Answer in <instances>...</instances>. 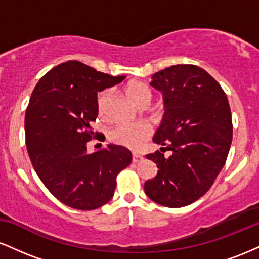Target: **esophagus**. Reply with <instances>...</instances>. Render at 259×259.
Wrapping results in <instances>:
<instances>
[{
	"label": "esophagus",
	"instance_id": "1",
	"mask_svg": "<svg viewBox=\"0 0 259 259\" xmlns=\"http://www.w3.org/2000/svg\"><path fill=\"white\" fill-rule=\"evenodd\" d=\"M142 159H144V157H142L141 154H139V153H133V162H134V163L141 162Z\"/></svg>",
	"mask_w": 259,
	"mask_h": 259
}]
</instances>
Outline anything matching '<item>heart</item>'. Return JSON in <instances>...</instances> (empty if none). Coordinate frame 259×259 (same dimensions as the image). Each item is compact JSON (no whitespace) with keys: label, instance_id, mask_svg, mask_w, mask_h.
<instances>
[{"label":"heart","instance_id":"heart-1","mask_svg":"<svg viewBox=\"0 0 259 259\" xmlns=\"http://www.w3.org/2000/svg\"><path fill=\"white\" fill-rule=\"evenodd\" d=\"M126 94L129 99L134 101L138 106L150 105L152 100V91L145 82L133 81L127 85ZM109 99H111V90H105L100 92L97 97V108H99L100 115H106L107 106H108ZM151 134V127L146 123H121L117 125L109 133V139L115 144L125 146L127 148L141 147L144 141Z\"/></svg>","mask_w":259,"mask_h":259}]
</instances>
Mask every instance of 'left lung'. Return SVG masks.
<instances>
[{
    "mask_svg": "<svg viewBox=\"0 0 259 259\" xmlns=\"http://www.w3.org/2000/svg\"><path fill=\"white\" fill-rule=\"evenodd\" d=\"M150 85L162 92L164 114L153 136L160 151L146 156L158 173L145 183V192L162 206H187L210 189L227 160L233 140L228 97L213 76L192 64L159 70ZM165 149L169 157L161 153Z\"/></svg>",
    "mask_w": 259,
    "mask_h": 259,
    "instance_id": "obj_1",
    "label": "left lung"
}]
</instances>
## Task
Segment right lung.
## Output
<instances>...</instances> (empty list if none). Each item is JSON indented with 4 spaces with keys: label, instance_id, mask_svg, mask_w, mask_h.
<instances>
[{
    "label": "right lung",
    "instance_id": "add662e5",
    "mask_svg": "<svg viewBox=\"0 0 259 259\" xmlns=\"http://www.w3.org/2000/svg\"><path fill=\"white\" fill-rule=\"evenodd\" d=\"M124 79L68 61L45 74L32 91L25 113L26 148L45 186L68 207H102L114 195L117 175L132 163V152L119 145L86 150L95 138L97 92Z\"/></svg>",
    "mask_w": 259,
    "mask_h": 259
}]
</instances>
